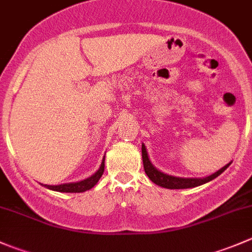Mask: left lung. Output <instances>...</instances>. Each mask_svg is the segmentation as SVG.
<instances>
[{
  "label": "left lung",
  "mask_w": 252,
  "mask_h": 252,
  "mask_svg": "<svg viewBox=\"0 0 252 252\" xmlns=\"http://www.w3.org/2000/svg\"><path fill=\"white\" fill-rule=\"evenodd\" d=\"M141 154H142V163H144V169L145 173L147 174V177L151 179V182H154L156 185H159L162 188H166V189H188V188H195L199 187V185L205 184V183L211 182L212 179L217 178L218 175L222 174L228 167L230 166L232 162H229L228 164H225L223 168H220V171H217L216 173L208 175L205 178H180V177H173V175H168L163 172L158 171L157 168H155L154 164L150 161L149 156H147V151L145 145L142 144L141 146Z\"/></svg>",
  "instance_id": "1"
}]
</instances>
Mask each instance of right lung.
<instances>
[{
    "label": "right lung",
    "instance_id": "1",
    "mask_svg": "<svg viewBox=\"0 0 252 252\" xmlns=\"http://www.w3.org/2000/svg\"><path fill=\"white\" fill-rule=\"evenodd\" d=\"M103 171H105V157H103L102 163H101L100 168L97 169V172H96L95 174L91 175V177L81 180V182L67 183V184H61V185H44V187H46L47 189L50 190H53V191H60V192H83L95 187L96 183L98 182V179L102 177Z\"/></svg>",
    "mask_w": 252,
    "mask_h": 252
}]
</instances>
